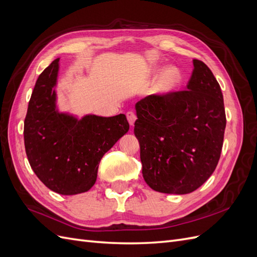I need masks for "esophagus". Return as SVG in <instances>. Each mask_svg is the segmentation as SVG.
<instances>
[{
  "label": "esophagus",
  "instance_id": "1",
  "mask_svg": "<svg viewBox=\"0 0 257 257\" xmlns=\"http://www.w3.org/2000/svg\"><path fill=\"white\" fill-rule=\"evenodd\" d=\"M126 118H127V121L130 123V125H134V123L136 121V114L133 112V111H128L126 113Z\"/></svg>",
  "mask_w": 257,
  "mask_h": 257
}]
</instances>
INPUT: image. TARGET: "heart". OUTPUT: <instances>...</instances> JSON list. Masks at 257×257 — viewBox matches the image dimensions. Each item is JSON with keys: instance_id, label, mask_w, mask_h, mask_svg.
Masks as SVG:
<instances>
[{"instance_id": "b5f03b06", "label": "heart", "mask_w": 257, "mask_h": 257, "mask_svg": "<svg viewBox=\"0 0 257 257\" xmlns=\"http://www.w3.org/2000/svg\"><path fill=\"white\" fill-rule=\"evenodd\" d=\"M182 72L177 66H169L163 71L153 85L154 93L159 96H168L181 87Z\"/></svg>"}]
</instances>
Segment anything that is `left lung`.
Returning <instances> with one entry per match:
<instances>
[{
  "label": "left lung",
  "mask_w": 257,
  "mask_h": 257,
  "mask_svg": "<svg viewBox=\"0 0 257 257\" xmlns=\"http://www.w3.org/2000/svg\"><path fill=\"white\" fill-rule=\"evenodd\" d=\"M193 65L188 90L149 95L135 105L143 176L157 192L197 190L220 160L226 126L222 91L204 62L193 60Z\"/></svg>",
  "instance_id": "left-lung-1"
}]
</instances>
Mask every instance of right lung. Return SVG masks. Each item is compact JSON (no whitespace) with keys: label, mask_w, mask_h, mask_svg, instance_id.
<instances>
[{"label":"right lung","mask_w":257,"mask_h":257,"mask_svg":"<svg viewBox=\"0 0 257 257\" xmlns=\"http://www.w3.org/2000/svg\"><path fill=\"white\" fill-rule=\"evenodd\" d=\"M59 59L35 83L25 119L27 157L38 179L51 191L75 195L89 191L103 155L130 130L125 114L81 119L57 106Z\"/></svg>","instance_id":"add662e5"}]
</instances>
